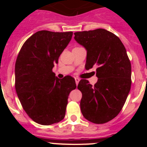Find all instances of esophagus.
Wrapping results in <instances>:
<instances>
[{"label":"esophagus","instance_id":"1","mask_svg":"<svg viewBox=\"0 0 147 147\" xmlns=\"http://www.w3.org/2000/svg\"><path fill=\"white\" fill-rule=\"evenodd\" d=\"M75 82H76V84L78 85V83H79V82H80V79L78 78H75Z\"/></svg>","mask_w":147,"mask_h":147}]
</instances>
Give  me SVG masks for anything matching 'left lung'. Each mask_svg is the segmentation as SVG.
I'll use <instances>...</instances> for the list:
<instances>
[{
    "label": "left lung",
    "instance_id": "1",
    "mask_svg": "<svg viewBox=\"0 0 147 147\" xmlns=\"http://www.w3.org/2000/svg\"><path fill=\"white\" fill-rule=\"evenodd\" d=\"M74 34L87 50L85 69L97 66L94 85L84 79L78 84L81 112L94 124L108 122L121 110L131 88V63L125 47L116 35L102 28Z\"/></svg>",
    "mask_w": 147,
    "mask_h": 147
}]
</instances>
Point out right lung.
Instances as JSON below:
<instances>
[{
  "instance_id": "obj_1",
  "label": "right lung",
  "mask_w": 147,
  "mask_h": 147,
  "mask_svg": "<svg viewBox=\"0 0 147 147\" xmlns=\"http://www.w3.org/2000/svg\"><path fill=\"white\" fill-rule=\"evenodd\" d=\"M72 34L38 31L18 53L15 67L16 92L25 112L38 124L50 125L64 119L68 96L77 87L73 78L60 80L53 72Z\"/></svg>"
}]
</instances>
